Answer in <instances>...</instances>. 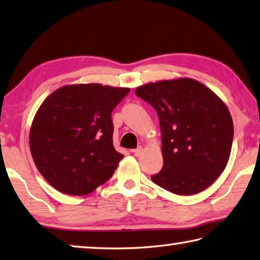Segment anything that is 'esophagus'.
Returning <instances> with one entry per match:
<instances>
[{
    "label": "esophagus",
    "instance_id": "esophagus-1",
    "mask_svg": "<svg viewBox=\"0 0 260 260\" xmlns=\"http://www.w3.org/2000/svg\"><path fill=\"white\" fill-rule=\"evenodd\" d=\"M132 152H133L134 155H136V157H139V155L143 152V148H142V146H138L136 149L132 150Z\"/></svg>",
    "mask_w": 260,
    "mask_h": 260
}]
</instances>
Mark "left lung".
I'll use <instances>...</instances> for the list:
<instances>
[{"label":"left lung","instance_id":"left-lung-1","mask_svg":"<svg viewBox=\"0 0 260 260\" xmlns=\"http://www.w3.org/2000/svg\"><path fill=\"white\" fill-rule=\"evenodd\" d=\"M135 94L157 111L164 166L152 182L178 196L197 194L228 165L233 120L225 103L192 78L149 83Z\"/></svg>","mask_w":260,"mask_h":260}]
</instances>
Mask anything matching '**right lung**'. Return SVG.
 Returning <instances> with one entry per match:
<instances>
[{
  "mask_svg": "<svg viewBox=\"0 0 260 260\" xmlns=\"http://www.w3.org/2000/svg\"><path fill=\"white\" fill-rule=\"evenodd\" d=\"M128 92L101 84L68 85L42 103L29 146L37 169L55 190L85 196L112 176L124 155L112 144L111 112Z\"/></svg>",
  "mask_w": 260,
  "mask_h": 260,
  "instance_id": "1",
  "label": "right lung"
}]
</instances>
